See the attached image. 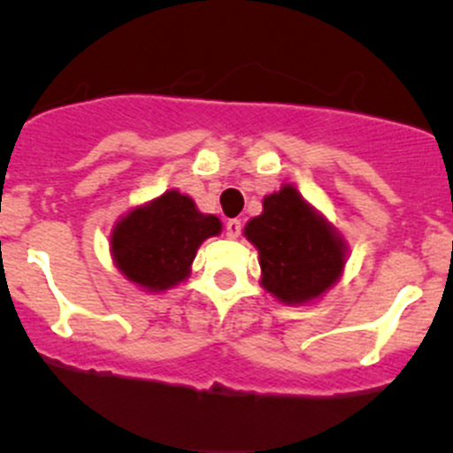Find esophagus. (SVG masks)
I'll list each match as a JSON object with an SVG mask.
<instances>
[{
	"label": "esophagus",
	"instance_id": "1",
	"mask_svg": "<svg viewBox=\"0 0 453 453\" xmlns=\"http://www.w3.org/2000/svg\"><path fill=\"white\" fill-rule=\"evenodd\" d=\"M241 221L239 219H230V221L226 223V234H227V239H236V236L241 234Z\"/></svg>",
	"mask_w": 453,
	"mask_h": 453
}]
</instances>
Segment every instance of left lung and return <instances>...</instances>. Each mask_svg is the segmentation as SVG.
I'll return each instance as SVG.
<instances>
[{
	"mask_svg": "<svg viewBox=\"0 0 453 453\" xmlns=\"http://www.w3.org/2000/svg\"><path fill=\"white\" fill-rule=\"evenodd\" d=\"M258 252L260 287L278 303L307 307L342 278L349 245L294 184L265 195L263 212L243 227Z\"/></svg>",
	"mask_w": 453,
	"mask_h": 453,
	"instance_id": "left-lung-1",
	"label": "left lung"
}]
</instances>
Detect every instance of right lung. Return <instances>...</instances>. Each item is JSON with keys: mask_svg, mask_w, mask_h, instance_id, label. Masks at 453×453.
<instances>
[{"mask_svg": "<svg viewBox=\"0 0 453 453\" xmlns=\"http://www.w3.org/2000/svg\"><path fill=\"white\" fill-rule=\"evenodd\" d=\"M221 230L217 214L201 212L193 197L171 188L134 205L113 223L109 252L131 285L164 294L190 276L201 243Z\"/></svg>", "mask_w": 453, "mask_h": 453, "instance_id": "1", "label": "right lung"}]
</instances>
